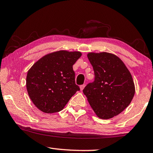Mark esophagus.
Returning <instances> with one entry per match:
<instances>
[{
    "instance_id": "34e87169",
    "label": "esophagus",
    "mask_w": 153,
    "mask_h": 153,
    "mask_svg": "<svg viewBox=\"0 0 153 153\" xmlns=\"http://www.w3.org/2000/svg\"><path fill=\"white\" fill-rule=\"evenodd\" d=\"M85 86H86V85H85V84H83V85H81V86H79V88H80V90H81V91H82V90H84Z\"/></svg>"
}]
</instances>
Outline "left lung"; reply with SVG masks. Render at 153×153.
Here are the masks:
<instances>
[{"label": "left lung", "mask_w": 153, "mask_h": 153, "mask_svg": "<svg viewBox=\"0 0 153 153\" xmlns=\"http://www.w3.org/2000/svg\"><path fill=\"white\" fill-rule=\"evenodd\" d=\"M94 72V81L83 90L98 117L108 120L130 104L135 86L130 72L121 59L108 53L88 54Z\"/></svg>", "instance_id": "1"}]
</instances>
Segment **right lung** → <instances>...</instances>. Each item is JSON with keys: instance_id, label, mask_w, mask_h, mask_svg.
<instances>
[{"instance_id": "obj_1", "label": "right lung", "mask_w": 153, "mask_h": 153, "mask_svg": "<svg viewBox=\"0 0 153 153\" xmlns=\"http://www.w3.org/2000/svg\"><path fill=\"white\" fill-rule=\"evenodd\" d=\"M82 53L59 51L48 54L27 71L26 88L30 99L46 113L63 110L77 91L73 65Z\"/></svg>"}]
</instances>
